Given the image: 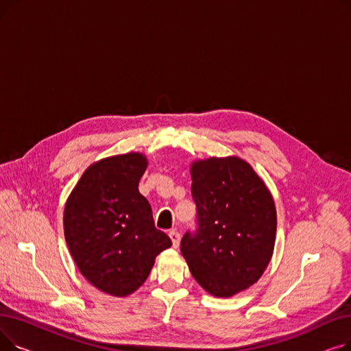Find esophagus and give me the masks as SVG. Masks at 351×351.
I'll return each mask as SVG.
<instances>
[{"label": "esophagus", "instance_id": "34e87169", "mask_svg": "<svg viewBox=\"0 0 351 351\" xmlns=\"http://www.w3.org/2000/svg\"><path fill=\"white\" fill-rule=\"evenodd\" d=\"M169 237H171L173 247H178V246H179V242H180V234H179V232L175 230V229L171 230V232H169Z\"/></svg>", "mask_w": 351, "mask_h": 351}]
</instances>
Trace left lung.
<instances>
[{
    "mask_svg": "<svg viewBox=\"0 0 351 351\" xmlns=\"http://www.w3.org/2000/svg\"><path fill=\"white\" fill-rule=\"evenodd\" d=\"M195 232L180 241L195 280L217 298H230L261 279L276 239L273 197L252 166L234 156L192 165Z\"/></svg>",
    "mask_w": 351,
    "mask_h": 351,
    "instance_id": "obj_1",
    "label": "left lung"
}]
</instances>
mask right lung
Wrapping results in <instances>:
<instances>
[{
	"label": "right lung",
	"mask_w": 351,
	"mask_h": 351,
	"mask_svg": "<svg viewBox=\"0 0 351 351\" xmlns=\"http://www.w3.org/2000/svg\"><path fill=\"white\" fill-rule=\"evenodd\" d=\"M146 166V158L135 152L90 165L64 210L65 241L80 271L118 298L141 287L155 257L172 246L155 228L149 202L138 189Z\"/></svg>",
	"instance_id": "obj_1"
}]
</instances>
